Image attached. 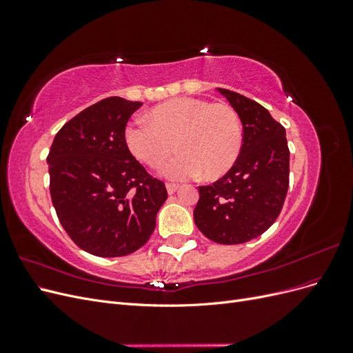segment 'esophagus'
<instances>
[{
  "mask_svg": "<svg viewBox=\"0 0 353 353\" xmlns=\"http://www.w3.org/2000/svg\"><path fill=\"white\" fill-rule=\"evenodd\" d=\"M166 188H168V193H169V194H174L175 191L178 190V185H176V184H172V183H168V184H166Z\"/></svg>",
  "mask_w": 353,
  "mask_h": 353,
  "instance_id": "esophagus-1",
  "label": "esophagus"
}]
</instances>
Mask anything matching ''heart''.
I'll list each match as a JSON object with an SVG mask.
<instances>
[{
    "instance_id": "obj_1",
    "label": "heart",
    "mask_w": 353,
    "mask_h": 353,
    "mask_svg": "<svg viewBox=\"0 0 353 353\" xmlns=\"http://www.w3.org/2000/svg\"><path fill=\"white\" fill-rule=\"evenodd\" d=\"M147 119L128 130V145L137 159L152 168L162 165L175 147L184 156L165 168L168 178L193 176L200 172L199 168L206 178H216L230 169L239 154L240 122L227 105L174 99L154 105Z\"/></svg>"
}]
</instances>
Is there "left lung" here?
<instances>
[{"instance_id": "obj_1", "label": "left lung", "mask_w": 353, "mask_h": 353, "mask_svg": "<svg viewBox=\"0 0 353 353\" xmlns=\"http://www.w3.org/2000/svg\"><path fill=\"white\" fill-rule=\"evenodd\" d=\"M243 125L240 156L212 185L199 187L194 222L219 244H240L259 237L283 209L288 190L290 152L285 130L263 105L218 88Z\"/></svg>"}]
</instances>
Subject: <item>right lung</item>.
Returning a JSON list of instances; mask_svg holds the SVG:
<instances>
[{"label": "right lung", "mask_w": 353, "mask_h": 353, "mask_svg": "<svg viewBox=\"0 0 353 353\" xmlns=\"http://www.w3.org/2000/svg\"><path fill=\"white\" fill-rule=\"evenodd\" d=\"M141 104L109 97L90 105L63 125L47 157L60 223L74 244L101 258L144 245L168 199L165 184L126 145V122Z\"/></svg>", "instance_id": "1"}]
</instances>
